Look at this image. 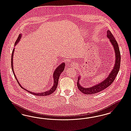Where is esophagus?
I'll return each instance as SVG.
<instances>
[{
	"mask_svg": "<svg viewBox=\"0 0 131 131\" xmlns=\"http://www.w3.org/2000/svg\"><path fill=\"white\" fill-rule=\"evenodd\" d=\"M76 65H77V64H76L75 62H72V63L71 64V67H75V66H76Z\"/></svg>",
	"mask_w": 131,
	"mask_h": 131,
	"instance_id": "esophagus-1",
	"label": "esophagus"
}]
</instances>
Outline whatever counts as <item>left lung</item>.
<instances>
[{"label": "left lung", "mask_w": 131, "mask_h": 131, "mask_svg": "<svg viewBox=\"0 0 131 131\" xmlns=\"http://www.w3.org/2000/svg\"><path fill=\"white\" fill-rule=\"evenodd\" d=\"M107 37L110 40V41L111 43L112 46H113L115 52V60L114 67L108 76H107V77L105 79L103 80L102 82H101L100 83L96 84L91 87L86 88L83 87L80 84V80L81 79V76L80 75L79 76L78 78L77 85L80 91L84 94L91 95L103 91V90L108 87L113 83V82L115 80L117 74L119 72L121 58L119 46L117 41H116L115 38L109 30L107 31Z\"/></svg>", "instance_id": "left-lung-1"}]
</instances>
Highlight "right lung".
<instances>
[{
  "instance_id": "1",
  "label": "right lung",
  "mask_w": 131,
  "mask_h": 131,
  "mask_svg": "<svg viewBox=\"0 0 131 131\" xmlns=\"http://www.w3.org/2000/svg\"><path fill=\"white\" fill-rule=\"evenodd\" d=\"M21 34H20V35L19 36V37H18V39L16 40V42H15V44L14 45V46H16V45H17V44L19 42V41H20V40L21 39ZM14 50H15V48H14L13 50V51H12V61H11V62H12V71H13V73L14 74V75L15 76V77L16 78V79L17 80V82L19 83V85H20V87H21L23 89H24V90H26V91L29 92L30 93L32 94V95H39V96H46V95H48L50 94H52L55 91L57 87L58 86V82H59V78H60V75L61 74V73H62V71H63L64 70V68H65V64L64 62H63L61 64H60V65L59 66H58L56 68L55 71H54V73H53V79H54V84H53V86L51 87V88L48 90V91L43 92H41V93H35L34 92H32L29 91V90H26L25 88H24V87H23L20 83L19 82L18 80L17 79V77H16V75L15 74V73H14V70H13V54H14Z\"/></svg>"
}]
</instances>
